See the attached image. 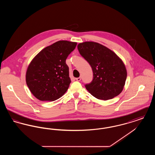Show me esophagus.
I'll use <instances>...</instances> for the list:
<instances>
[{
	"label": "esophagus",
	"mask_w": 155,
	"mask_h": 155,
	"mask_svg": "<svg viewBox=\"0 0 155 155\" xmlns=\"http://www.w3.org/2000/svg\"><path fill=\"white\" fill-rule=\"evenodd\" d=\"M75 80H76V81H81V77H78V78H76Z\"/></svg>",
	"instance_id": "34e87169"
}]
</instances>
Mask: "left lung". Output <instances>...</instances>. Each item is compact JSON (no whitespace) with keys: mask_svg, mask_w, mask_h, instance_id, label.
<instances>
[{"mask_svg":"<svg viewBox=\"0 0 155 155\" xmlns=\"http://www.w3.org/2000/svg\"><path fill=\"white\" fill-rule=\"evenodd\" d=\"M77 48L93 71V80L85 85L89 92L104 101L118 95L124 88L127 75L122 60L110 49L97 42H84L78 45Z\"/></svg>","mask_w":155,"mask_h":155,"instance_id":"8db88e82","label":"left lung"}]
</instances>
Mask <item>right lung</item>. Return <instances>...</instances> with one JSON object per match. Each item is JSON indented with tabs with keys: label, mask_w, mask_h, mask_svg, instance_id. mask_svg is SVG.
<instances>
[{
	"label": "right lung",
	"mask_w": 155,
	"mask_h": 155,
	"mask_svg": "<svg viewBox=\"0 0 155 155\" xmlns=\"http://www.w3.org/2000/svg\"><path fill=\"white\" fill-rule=\"evenodd\" d=\"M77 42L59 41L45 48L32 60L25 80L31 92L42 101H54L63 96L71 80L66 63Z\"/></svg>",
	"instance_id": "add662e5"
}]
</instances>
